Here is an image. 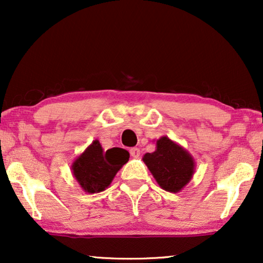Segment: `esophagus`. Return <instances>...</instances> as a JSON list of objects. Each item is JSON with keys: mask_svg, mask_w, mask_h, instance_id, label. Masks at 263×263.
<instances>
[{"mask_svg": "<svg viewBox=\"0 0 263 263\" xmlns=\"http://www.w3.org/2000/svg\"><path fill=\"white\" fill-rule=\"evenodd\" d=\"M130 152V156L133 158H138L140 156V149L138 148V147H133V148L129 151Z\"/></svg>", "mask_w": 263, "mask_h": 263, "instance_id": "esophagus-1", "label": "esophagus"}]
</instances>
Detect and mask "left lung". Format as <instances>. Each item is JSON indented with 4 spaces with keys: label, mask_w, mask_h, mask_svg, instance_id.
Returning a JSON list of instances; mask_svg holds the SVG:
<instances>
[{
    "label": "left lung",
    "mask_w": 263,
    "mask_h": 263,
    "mask_svg": "<svg viewBox=\"0 0 263 263\" xmlns=\"http://www.w3.org/2000/svg\"><path fill=\"white\" fill-rule=\"evenodd\" d=\"M160 188L170 193H179L195 172V160L188 151L167 136L157 140L156 151L142 157Z\"/></svg>",
    "instance_id": "obj_1"
}]
</instances>
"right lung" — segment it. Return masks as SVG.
Instances as JSON below:
<instances>
[{
  "instance_id": "1",
  "label": "right lung",
  "mask_w": 263,
  "mask_h": 263,
  "mask_svg": "<svg viewBox=\"0 0 263 263\" xmlns=\"http://www.w3.org/2000/svg\"><path fill=\"white\" fill-rule=\"evenodd\" d=\"M129 160L128 151L114 147L104 151L95 140L71 164V172L85 193L104 192L120 168Z\"/></svg>"
}]
</instances>
